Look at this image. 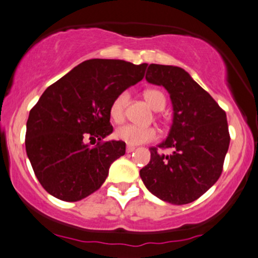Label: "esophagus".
Listing matches in <instances>:
<instances>
[{"mask_svg": "<svg viewBox=\"0 0 258 258\" xmlns=\"http://www.w3.org/2000/svg\"><path fill=\"white\" fill-rule=\"evenodd\" d=\"M135 150H136V148H135V146H127V148H126V152H133V151H135Z\"/></svg>", "mask_w": 258, "mask_h": 258, "instance_id": "34e87169", "label": "esophagus"}]
</instances>
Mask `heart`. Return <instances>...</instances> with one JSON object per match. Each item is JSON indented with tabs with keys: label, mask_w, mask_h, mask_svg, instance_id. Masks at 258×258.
I'll list each match as a JSON object with an SVG mask.
<instances>
[{
	"label": "heart",
	"mask_w": 258,
	"mask_h": 258,
	"mask_svg": "<svg viewBox=\"0 0 258 258\" xmlns=\"http://www.w3.org/2000/svg\"><path fill=\"white\" fill-rule=\"evenodd\" d=\"M146 102L153 110L164 109L167 105V99L163 91L158 89H148L144 91ZM130 100V94L127 91L120 93L109 107V115L114 122H121L125 118V109ZM157 131L153 127H139L136 125H123L115 130L114 137L116 139L125 142L128 145H140L145 143L153 142L157 139Z\"/></svg>",
	"instance_id": "1"
}]
</instances>
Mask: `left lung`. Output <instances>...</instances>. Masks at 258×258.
Masks as SVG:
<instances>
[{
  "label": "left lung",
  "mask_w": 258,
  "mask_h": 258,
  "mask_svg": "<svg viewBox=\"0 0 258 258\" xmlns=\"http://www.w3.org/2000/svg\"><path fill=\"white\" fill-rule=\"evenodd\" d=\"M146 81L170 94L174 119L168 138L150 148L151 159L140 170L146 188L174 205L193 202L218 181L230 145L226 113L187 71L150 64ZM171 148V155L158 148Z\"/></svg>",
  "instance_id": "left-lung-1"
}]
</instances>
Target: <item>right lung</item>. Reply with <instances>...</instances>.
I'll return each instance as SVG.
<instances>
[{
	"label": "right lung",
	"instance_id": "add662e5",
	"mask_svg": "<svg viewBox=\"0 0 258 258\" xmlns=\"http://www.w3.org/2000/svg\"><path fill=\"white\" fill-rule=\"evenodd\" d=\"M146 67L89 59L42 93L29 112L25 144L34 174L48 194L78 201L105 182L110 164L126 150L121 140L103 142L113 131L110 103L143 80ZM87 140L97 145L89 148Z\"/></svg>",
	"mask_w": 258,
	"mask_h": 258
}]
</instances>
